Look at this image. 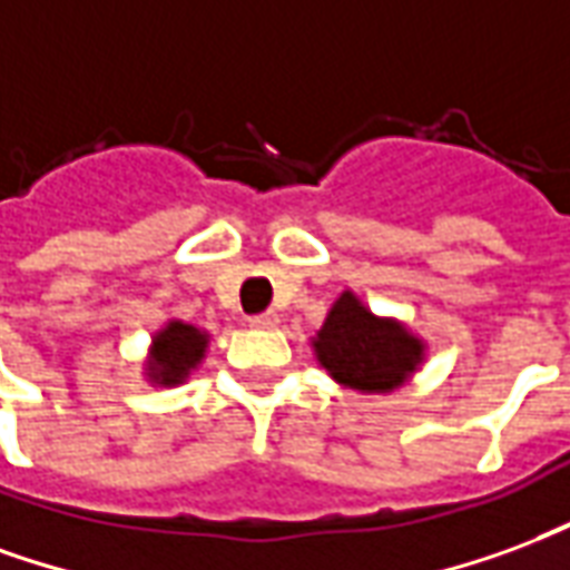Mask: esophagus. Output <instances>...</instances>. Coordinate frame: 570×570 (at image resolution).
<instances>
[{
  "mask_svg": "<svg viewBox=\"0 0 570 570\" xmlns=\"http://www.w3.org/2000/svg\"><path fill=\"white\" fill-rule=\"evenodd\" d=\"M248 325L257 327V331H273V327L279 325V315H276V313L255 315V318H248Z\"/></svg>",
  "mask_w": 570,
  "mask_h": 570,
  "instance_id": "1",
  "label": "esophagus"
}]
</instances>
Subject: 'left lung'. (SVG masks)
Instances as JSON below:
<instances>
[{"instance_id":"1","label":"left lung","mask_w":570,"mask_h":570,"mask_svg":"<svg viewBox=\"0 0 570 570\" xmlns=\"http://www.w3.org/2000/svg\"><path fill=\"white\" fill-rule=\"evenodd\" d=\"M315 361L343 389L389 394L425 361V340L404 322L371 313L355 291H343L313 336Z\"/></svg>"}]
</instances>
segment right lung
<instances>
[{"label": "right lung", "mask_w": 570, "mask_h": 570, "mask_svg": "<svg viewBox=\"0 0 570 570\" xmlns=\"http://www.w3.org/2000/svg\"><path fill=\"white\" fill-rule=\"evenodd\" d=\"M148 348H151L148 361H145L148 382L173 389V385H181L203 364L206 348H209V334L181 318H169L160 331H154Z\"/></svg>", "instance_id": "right-lung-1"}]
</instances>
